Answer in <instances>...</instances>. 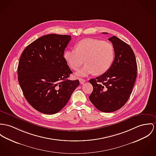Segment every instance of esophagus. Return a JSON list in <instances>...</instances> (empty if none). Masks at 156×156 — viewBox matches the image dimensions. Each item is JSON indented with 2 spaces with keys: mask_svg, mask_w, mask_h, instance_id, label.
<instances>
[{
  "mask_svg": "<svg viewBox=\"0 0 156 156\" xmlns=\"http://www.w3.org/2000/svg\"><path fill=\"white\" fill-rule=\"evenodd\" d=\"M79 80H80V83H81V84H84V83L86 81V80H85L83 79V78H80V79H79Z\"/></svg>",
  "mask_w": 156,
  "mask_h": 156,
  "instance_id": "34e87169",
  "label": "esophagus"
}]
</instances>
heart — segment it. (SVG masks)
<instances>
[{
  "label": "heart",
  "mask_w": 156,
  "mask_h": 156,
  "mask_svg": "<svg viewBox=\"0 0 156 156\" xmlns=\"http://www.w3.org/2000/svg\"><path fill=\"white\" fill-rule=\"evenodd\" d=\"M113 46L110 43L94 38H85L77 43L75 49L65 51L64 59L69 67L78 70L84 62V67L76 72L80 76L94 73L100 75L107 72L115 59Z\"/></svg>",
  "instance_id": "1"
}]
</instances>
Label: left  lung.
Here are the masks:
<instances>
[{"instance_id": "left-lung-1", "label": "left lung", "mask_w": 156, "mask_h": 156, "mask_svg": "<svg viewBox=\"0 0 156 156\" xmlns=\"http://www.w3.org/2000/svg\"><path fill=\"white\" fill-rule=\"evenodd\" d=\"M108 40L115 48L113 64L107 72L89 81L93 87L90 100L98 110L106 113L116 111L125 105L137 75L135 56L130 46L116 36Z\"/></svg>"}]
</instances>
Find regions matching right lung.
Here are the masks:
<instances>
[{
    "instance_id": "1",
    "label": "right lung",
    "mask_w": 156,
    "mask_h": 156,
    "mask_svg": "<svg viewBox=\"0 0 156 156\" xmlns=\"http://www.w3.org/2000/svg\"><path fill=\"white\" fill-rule=\"evenodd\" d=\"M71 36L51 34L37 38L24 49L18 66V80L24 97L37 111L53 115L65 106L79 80L63 55Z\"/></svg>"
}]
</instances>
